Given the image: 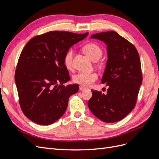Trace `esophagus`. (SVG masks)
<instances>
[{"instance_id":"1","label":"esophagus","mask_w":159,"mask_h":159,"mask_svg":"<svg viewBox=\"0 0 159 159\" xmlns=\"http://www.w3.org/2000/svg\"><path fill=\"white\" fill-rule=\"evenodd\" d=\"M86 89V88L85 87H83V86H80V90H85Z\"/></svg>"}]
</instances>
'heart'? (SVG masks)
Listing matches in <instances>:
<instances>
[{"instance_id":"1","label":"heart","mask_w":159,"mask_h":159,"mask_svg":"<svg viewBox=\"0 0 159 159\" xmlns=\"http://www.w3.org/2000/svg\"><path fill=\"white\" fill-rule=\"evenodd\" d=\"M84 51L93 61H98L103 54V51L101 47L94 43H89L85 45L84 46ZM74 54V49L71 48L66 52L64 56V64L69 70L73 68ZM98 79V75L94 72L89 74L80 72L74 76V81L75 83L85 87L92 85Z\"/></svg>"}]
</instances>
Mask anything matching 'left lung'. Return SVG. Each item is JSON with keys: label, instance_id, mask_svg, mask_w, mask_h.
Returning a JSON list of instances; mask_svg holds the SVG:
<instances>
[{"label": "left lung", "instance_id": "8db88e82", "mask_svg": "<svg viewBox=\"0 0 159 159\" xmlns=\"http://www.w3.org/2000/svg\"><path fill=\"white\" fill-rule=\"evenodd\" d=\"M91 38L103 41L107 46L108 59L102 82L109 87L105 95L91 91L88 107L102 121L117 122L136 105L143 81L140 57L133 44L114 31L94 34Z\"/></svg>", "mask_w": 159, "mask_h": 159}]
</instances>
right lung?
Listing matches in <instances>:
<instances>
[{"mask_svg": "<svg viewBox=\"0 0 159 159\" xmlns=\"http://www.w3.org/2000/svg\"><path fill=\"white\" fill-rule=\"evenodd\" d=\"M88 34L50 31L32 38L25 45L14 77L20 108L32 121L47 125L64 114L69 98L79 85H64L70 77L64 56Z\"/></svg>", "mask_w": 159, "mask_h": 159, "instance_id": "obj_1", "label": "right lung"}]
</instances>
